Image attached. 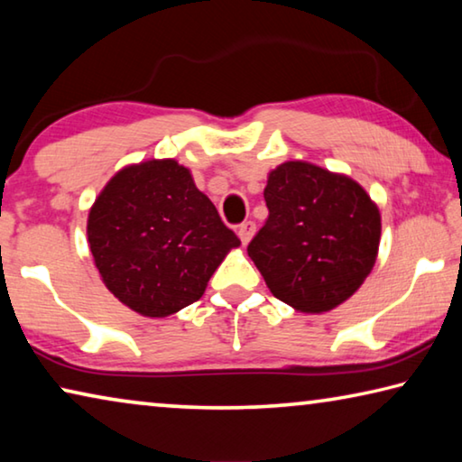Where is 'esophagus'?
Listing matches in <instances>:
<instances>
[{
  "label": "esophagus",
  "mask_w": 462,
  "mask_h": 462,
  "mask_svg": "<svg viewBox=\"0 0 462 462\" xmlns=\"http://www.w3.org/2000/svg\"><path fill=\"white\" fill-rule=\"evenodd\" d=\"M254 230H256V226H254V222H250V220L248 222H242L238 226V238H240L242 245H248V240L253 238Z\"/></svg>",
  "instance_id": "esophagus-1"
}]
</instances>
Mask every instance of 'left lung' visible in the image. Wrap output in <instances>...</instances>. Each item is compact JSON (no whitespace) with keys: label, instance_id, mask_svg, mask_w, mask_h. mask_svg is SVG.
Wrapping results in <instances>:
<instances>
[{"label":"left lung","instance_id":"left-lung-1","mask_svg":"<svg viewBox=\"0 0 462 462\" xmlns=\"http://www.w3.org/2000/svg\"><path fill=\"white\" fill-rule=\"evenodd\" d=\"M269 217L248 256L271 293L306 314L348 300L377 259L381 216L361 185L301 161H289L264 187Z\"/></svg>","mask_w":462,"mask_h":462}]
</instances>
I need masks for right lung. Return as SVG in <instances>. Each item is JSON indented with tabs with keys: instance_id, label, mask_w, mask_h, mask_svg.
Here are the masks:
<instances>
[{
	"instance_id": "add662e5",
	"label": "right lung",
	"mask_w": 462,
	"mask_h": 462,
	"mask_svg": "<svg viewBox=\"0 0 462 462\" xmlns=\"http://www.w3.org/2000/svg\"><path fill=\"white\" fill-rule=\"evenodd\" d=\"M88 236L106 287L130 310L165 318L191 306L240 240L175 161L122 169L93 203Z\"/></svg>"
}]
</instances>
